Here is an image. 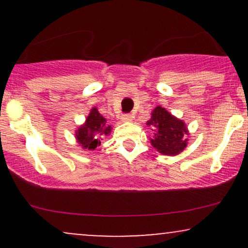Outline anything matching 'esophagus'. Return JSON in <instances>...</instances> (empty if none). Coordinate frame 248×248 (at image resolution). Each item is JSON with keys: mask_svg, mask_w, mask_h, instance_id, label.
Returning a JSON list of instances; mask_svg holds the SVG:
<instances>
[{"mask_svg": "<svg viewBox=\"0 0 248 248\" xmlns=\"http://www.w3.org/2000/svg\"><path fill=\"white\" fill-rule=\"evenodd\" d=\"M121 120L124 122H130L133 120V115L132 114H124L121 116Z\"/></svg>", "mask_w": 248, "mask_h": 248, "instance_id": "1", "label": "esophagus"}]
</instances>
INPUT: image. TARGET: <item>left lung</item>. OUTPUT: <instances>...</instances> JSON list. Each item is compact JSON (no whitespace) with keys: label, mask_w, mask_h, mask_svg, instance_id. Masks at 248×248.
Here are the masks:
<instances>
[{"label":"left lung","mask_w":248,"mask_h":248,"mask_svg":"<svg viewBox=\"0 0 248 248\" xmlns=\"http://www.w3.org/2000/svg\"><path fill=\"white\" fill-rule=\"evenodd\" d=\"M148 126L155 128L150 143L163 155H178L187 146V133L184 121L170 114L166 108L157 106L152 112V118L147 121Z\"/></svg>","instance_id":"1"}]
</instances>
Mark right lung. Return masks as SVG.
I'll use <instances>...</instances> for the list:
<instances>
[{
  "label": "right lung",
  "mask_w": 248,
  "mask_h": 248,
  "mask_svg": "<svg viewBox=\"0 0 248 248\" xmlns=\"http://www.w3.org/2000/svg\"><path fill=\"white\" fill-rule=\"evenodd\" d=\"M110 132L112 127L106 124V119L98 112V108L93 107L85 124L76 130V139L84 149L94 150L100 146L102 138L109 135Z\"/></svg>",
  "instance_id": "add662e5"
}]
</instances>
